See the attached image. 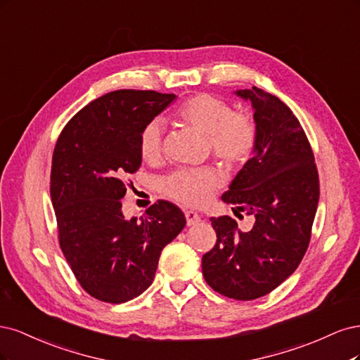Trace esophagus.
I'll return each mask as SVG.
<instances>
[{
    "label": "esophagus",
    "mask_w": 360,
    "mask_h": 360,
    "mask_svg": "<svg viewBox=\"0 0 360 360\" xmlns=\"http://www.w3.org/2000/svg\"><path fill=\"white\" fill-rule=\"evenodd\" d=\"M185 218H187V226H194L200 221V215L194 211H185Z\"/></svg>",
    "instance_id": "34e87169"
}]
</instances>
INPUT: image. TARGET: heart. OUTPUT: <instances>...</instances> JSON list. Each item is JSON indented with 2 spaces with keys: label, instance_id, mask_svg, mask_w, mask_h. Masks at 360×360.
<instances>
[{
  "label": "heart",
  "instance_id": "1",
  "mask_svg": "<svg viewBox=\"0 0 360 360\" xmlns=\"http://www.w3.org/2000/svg\"><path fill=\"white\" fill-rule=\"evenodd\" d=\"M175 118L206 134L207 148L227 167L245 165L257 145V125L251 115L231 110L230 104L210 94H195L175 110ZM163 145V124L150 120L139 136V153L157 160ZM223 178L214 167H181L161 181V191L184 206H203L212 199Z\"/></svg>",
  "mask_w": 360,
  "mask_h": 360
}]
</instances>
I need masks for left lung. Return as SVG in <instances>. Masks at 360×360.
I'll use <instances>...</instances> for the list:
<instances>
[{"instance_id": "obj_1", "label": "left lung", "mask_w": 360, "mask_h": 360, "mask_svg": "<svg viewBox=\"0 0 360 360\" xmlns=\"http://www.w3.org/2000/svg\"><path fill=\"white\" fill-rule=\"evenodd\" d=\"M238 96L251 100L259 137L221 200L235 206L236 217L252 215L254 223L240 231L231 217H211L217 243L202 257V272L217 293L252 300L271 293L302 262L320 184L314 153L293 112L257 86Z\"/></svg>"}]
</instances>
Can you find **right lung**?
<instances>
[{
  "label": "right lung",
  "instance_id": "1",
  "mask_svg": "<svg viewBox=\"0 0 360 360\" xmlns=\"http://www.w3.org/2000/svg\"><path fill=\"white\" fill-rule=\"evenodd\" d=\"M175 100L157 91L118 89L80 109L58 136L51 199L58 242L85 292L122 304L153 284L160 254L185 227L176 205L157 200L137 219L122 215L127 176L142 165L139 136Z\"/></svg>",
  "mask_w": 360,
  "mask_h": 360
}]
</instances>
